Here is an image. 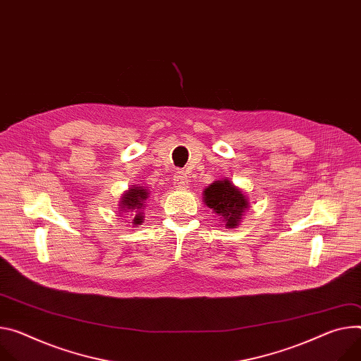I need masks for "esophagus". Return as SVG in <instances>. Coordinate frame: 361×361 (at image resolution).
I'll return each instance as SVG.
<instances>
[{
	"instance_id": "obj_1",
	"label": "esophagus",
	"mask_w": 361,
	"mask_h": 361,
	"mask_svg": "<svg viewBox=\"0 0 361 361\" xmlns=\"http://www.w3.org/2000/svg\"><path fill=\"white\" fill-rule=\"evenodd\" d=\"M174 185H176L177 188H188L190 183H188V178H187V176H185L184 171L176 173V176H174Z\"/></svg>"
}]
</instances>
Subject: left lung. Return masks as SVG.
I'll return each mask as SVG.
<instances>
[{
  "instance_id": "obj_1",
  "label": "left lung",
  "mask_w": 361,
  "mask_h": 361,
  "mask_svg": "<svg viewBox=\"0 0 361 361\" xmlns=\"http://www.w3.org/2000/svg\"><path fill=\"white\" fill-rule=\"evenodd\" d=\"M203 202L226 228H235L249 209V199L242 188L227 177L213 181L203 191Z\"/></svg>"
}]
</instances>
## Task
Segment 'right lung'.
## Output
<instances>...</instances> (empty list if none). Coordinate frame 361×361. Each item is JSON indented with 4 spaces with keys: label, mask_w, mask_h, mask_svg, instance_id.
Instances as JSON below:
<instances>
[{
    "label": "right lung",
    "mask_w": 361,
    "mask_h": 361,
    "mask_svg": "<svg viewBox=\"0 0 361 361\" xmlns=\"http://www.w3.org/2000/svg\"><path fill=\"white\" fill-rule=\"evenodd\" d=\"M149 195V191L138 184L126 190L119 200V212L130 214L134 227H138L144 220V209Z\"/></svg>",
    "instance_id": "obj_1"
}]
</instances>
